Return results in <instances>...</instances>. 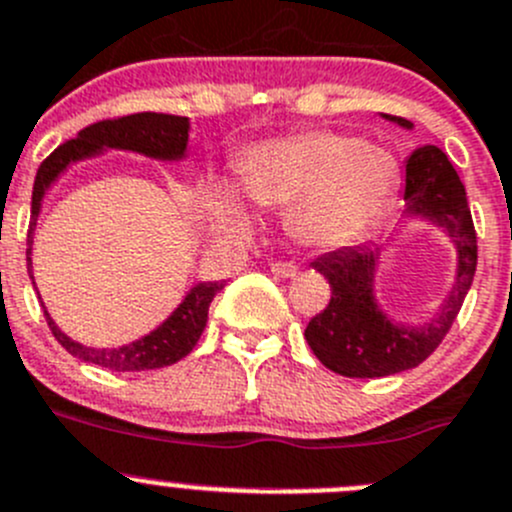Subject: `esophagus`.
Here are the masks:
<instances>
[{"instance_id": "obj_1", "label": "esophagus", "mask_w": 512, "mask_h": 512, "mask_svg": "<svg viewBox=\"0 0 512 512\" xmlns=\"http://www.w3.org/2000/svg\"><path fill=\"white\" fill-rule=\"evenodd\" d=\"M271 271H274L276 276H281V279H294V276L299 274V266L289 264V261H274V264H271Z\"/></svg>"}]
</instances>
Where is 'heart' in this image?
I'll use <instances>...</instances> for the list:
<instances>
[{
  "label": "heart",
  "mask_w": 512,
  "mask_h": 512,
  "mask_svg": "<svg viewBox=\"0 0 512 512\" xmlns=\"http://www.w3.org/2000/svg\"><path fill=\"white\" fill-rule=\"evenodd\" d=\"M251 203L286 211V228L311 248H342L362 238L392 203L399 168L387 150L332 130H309L253 145L238 165ZM213 211L233 231L251 216L226 183L213 186Z\"/></svg>",
  "instance_id": "1"
}]
</instances>
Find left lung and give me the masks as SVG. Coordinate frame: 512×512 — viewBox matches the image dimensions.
Returning <instances> with one entry per match:
<instances>
[{
  "instance_id": "1",
  "label": "left lung",
  "mask_w": 512,
  "mask_h": 512,
  "mask_svg": "<svg viewBox=\"0 0 512 512\" xmlns=\"http://www.w3.org/2000/svg\"><path fill=\"white\" fill-rule=\"evenodd\" d=\"M402 128L410 120L384 115ZM407 213L427 218L450 233L457 248V276L440 314L422 326L389 321L374 301V271L379 251L344 246L314 261V269L332 286V299L306 326V342L321 364L342 377H389L425 362L442 344L462 309L478 266V236L472 226L465 186L437 145H422L407 160Z\"/></svg>"
}]
</instances>
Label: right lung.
Listing matches in <instances>:
<instances>
[{
	"mask_svg": "<svg viewBox=\"0 0 512 512\" xmlns=\"http://www.w3.org/2000/svg\"><path fill=\"white\" fill-rule=\"evenodd\" d=\"M188 130L191 123L188 118L180 115H165V113H135L123 115V118L100 120V123L87 125L85 130L77 133V138L62 143L55 153L47 155L42 160L37 178H34L32 188V221H29V236H27V269L29 279L32 276V231L37 226V216H40L42 198H45L47 188L57 180V175L67 168L70 163L90 155L102 153L105 148H120V150H135L148 158L158 160H178L186 155L188 145ZM226 286V281H211V284L193 286L191 294L183 299V304L150 334L133 344H125L118 349H95L82 347V344L72 342L67 334H62L55 326L52 316L47 314V326L52 329L57 342L75 354L77 359L87 364H97V367L113 369V372H145V369H160L168 364L180 362L186 354L193 352V347L201 339L203 329L208 321V306H211L213 296Z\"/></svg>",
	"mask_w": 512,
	"mask_h": 512,
	"instance_id": "obj_1",
	"label": "right lung"
}]
</instances>
